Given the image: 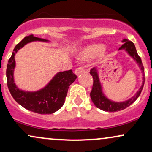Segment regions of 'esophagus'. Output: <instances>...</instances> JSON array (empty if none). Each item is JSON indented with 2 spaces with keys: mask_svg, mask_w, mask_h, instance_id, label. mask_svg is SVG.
Instances as JSON below:
<instances>
[{
  "mask_svg": "<svg viewBox=\"0 0 152 152\" xmlns=\"http://www.w3.org/2000/svg\"><path fill=\"white\" fill-rule=\"evenodd\" d=\"M85 72V69H84L83 67L82 66H80V67H78V68L76 69V70H75V74L76 75H80L81 74H83V73Z\"/></svg>",
  "mask_w": 152,
  "mask_h": 152,
  "instance_id": "1",
  "label": "esophagus"
}]
</instances>
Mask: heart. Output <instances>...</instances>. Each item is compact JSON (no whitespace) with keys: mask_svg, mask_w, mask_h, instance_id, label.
Returning <instances> with one entry per match:
<instances>
[{"mask_svg":"<svg viewBox=\"0 0 152 152\" xmlns=\"http://www.w3.org/2000/svg\"><path fill=\"white\" fill-rule=\"evenodd\" d=\"M105 49L102 44H94L83 49L81 56L83 58H89L96 56L100 54H103Z\"/></svg>","mask_w":152,"mask_h":152,"instance_id":"obj_1","label":"heart"}]
</instances>
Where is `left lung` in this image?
Instances as JSON below:
<instances>
[{
	"label": "left lung",
	"instance_id": "left-lung-1",
	"mask_svg": "<svg viewBox=\"0 0 152 152\" xmlns=\"http://www.w3.org/2000/svg\"><path fill=\"white\" fill-rule=\"evenodd\" d=\"M123 42H125L121 47L119 48V50L120 49H125L126 52L130 55L137 62L139 66L141 69L143 75V82H142V86L139 91L137 92V94L134 95L132 98H130L129 100H126V101L121 102V103H118V102H113L112 100L107 99L106 97L104 96V94L102 92L101 85H100L99 78H98V71L96 68H93L91 69L90 74L93 76V79H94V83H93L92 90L91 91V98L92 100L93 103L94 105L96 106L98 108H99L102 110L107 111V112H116V111H120L122 110L125 109L126 107H129L131 104H132L137 99V98L140 96V95L142 92L143 86L144 84V69L143 64H142V60L140 56L138 55L137 52L136 48L134 43L131 41H128L127 39H124Z\"/></svg>",
	"mask_w": 152,
	"mask_h": 152
}]
</instances>
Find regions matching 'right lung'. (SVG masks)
<instances>
[{
	"label": "right lung",
	"instance_id": "right-lung-1",
	"mask_svg": "<svg viewBox=\"0 0 152 152\" xmlns=\"http://www.w3.org/2000/svg\"><path fill=\"white\" fill-rule=\"evenodd\" d=\"M33 41L46 42V39L31 34L25 37L13 49L11 57L7 65V84L10 94L15 100L25 109L38 114H52L63 106L68 89L77 76L72 70L59 72L52 78L47 86L35 92H26L20 90L14 83L13 71L15 66V54L22 47Z\"/></svg>",
	"mask_w": 152,
	"mask_h": 152
}]
</instances>
